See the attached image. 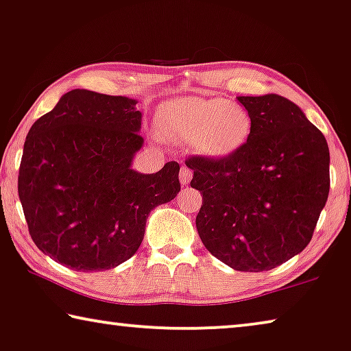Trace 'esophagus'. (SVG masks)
Instances as JSON below:
<instances>
[{"instance_id":"34e87169","label":"esophagus","mask_w":351,"mask_h":351,"mask_svg":"<svg viewBox=\"0 0 351 351\" xmlns=\"http://www.w3.org/2000/svg\"><path fill=\"white\" fill-rule=\"evenodd\" d=\"M192 180V170L189 167H181L180 170V181L182 186H187L189 184V181Z\"/></svg>"}]
</instances>
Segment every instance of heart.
I'll return each mask as SVG.
<instances>
[{"instance_id":"1","label":"heart","mask_w":351,"mask_h":351,"mask_svg":"<svg viewBox=\"0 0 351 351\" xmlns=\"http://www.w3.org/2000/svg\"><path fill=\"white\" fill-rule=\"evenodd\" d=\"M158 124L165 137L192 142L198 153L213 159L241 149L252 130L249 113L223 97L173 99L160 107Z\"/></svg>"}]
</instances>
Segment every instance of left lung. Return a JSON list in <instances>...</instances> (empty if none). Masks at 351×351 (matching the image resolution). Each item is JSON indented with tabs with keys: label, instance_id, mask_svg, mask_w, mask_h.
<instances>
[{
	"label": "left lung",
	"instance_id": "obj_1",
	"mask_svg": "<svg viewBox=\"0 0 351 351\" xmlns=\"http://www.w3.org/2000/svg\"><path fill=\"white\" fill-rule=\"evenodd\" d=\"M252 130L222 159L192 156L191 186L203 203L195 226L205 247L230 268L260 273L304 250L329 193L325 135L277 94L239 96Z\"/></svg>",
	"mask_w": 351,
	"mask_h": 351
}]
</instances>
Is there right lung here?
Returning a JSON list of instances; mask_svg holds the SVG:
<instances>
[{"instance_id": "right-lung-1", "label": "right lung", "mask_w": 351, "mask_h": 351, "mask_svg": "<svg viewBox=\"0 0 351 351\" xmlns=\"http://www.w3.org/2000/svg\"><path fill=\"white\" fill-rule=\"evenodd\" d=\"M137 101L72 90L26 135L19 197L31 238L74 271H106L137 252L151 209L180 192V164L138 173Z\"/></svg>"}]
</instances>
